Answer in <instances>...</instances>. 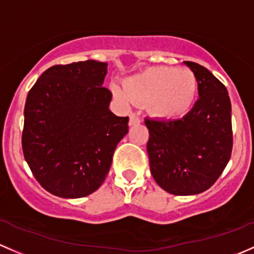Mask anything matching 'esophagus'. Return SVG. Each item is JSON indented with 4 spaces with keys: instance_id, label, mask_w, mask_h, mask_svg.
<instances>
[{
    "instance_id": "esophagus-1",
    "label": "esophagus",
    "mask_w": 254,
    "mask_h": 254,
    "mask_svg": "<svg viewBox=\"0 0 254 254\" xmlns=\"http://www.w3.org/2000/svg\"><path fill=\"white\" fill-rule=\"evenodd\" d=\"M140 123H141V119L138 118L136 114H130V118H129L130 127H132V125H136V124H140Z\"/></svg>"
}]
</instances>
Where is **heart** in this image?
I'll use <instances>...</instances> for the list:
<instances>
[{"label":"heart","instance_id":"obj_1","mask_svg":"<svg viewBox=\"0 0 254 254\" xmlns=\"http://www.w3.org/2000/svg\"><path fill=\"white\" fill-rule=\"evenodd\" d=\"M123 103H147L158 119H179L191 111L197 93V80L191 70L174 66H153L125 79L123 91L112 89Z\"/></svg>","mask_w":254,"mask_h":254}]
</instances>
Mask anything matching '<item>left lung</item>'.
<instances>
[{
    "instance_id": "8db88e82",
    "label": "left lung",
    "mask_w": 254,
    "mask_h": 254,
    "mask_svg": "<svg viewBox=\"0 0 254 254\" xmlns=\"http://www.w3.org/2000/svg\"><path fill=\"white\" fill-rule=\"evenodd\" d=\"M193 71L199 98L181 119H146L151 174L176 196L201 193L225 169L233 151L231 102L223 82L204 66L184 62Z\"/></svg>"
}]
</instances>
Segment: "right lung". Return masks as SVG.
<instances>
[{
  "mask_svg": "<svg viewBox=\"0 0 254 254\" xmlns=\"http://www.w3.org/2000/svg\"><path fill=\"white\" fill-rule=\"evenodd\" d=\"M107 63L53 65L28 93L21 135L24 158L40 185L55 196L80 198L105 181L129 117L109 111L102 86Z\"/></svg>",
  "mask_w": 254,
  "mask_h": 254,
  "instance_id": "obj_1",
  "label": "right lung"
}]
</instances>
